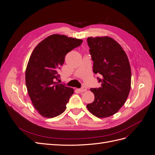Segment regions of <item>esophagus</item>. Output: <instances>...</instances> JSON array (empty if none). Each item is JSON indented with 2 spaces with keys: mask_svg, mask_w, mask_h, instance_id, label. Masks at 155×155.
<instances>
[{
  "mask_svg": "<svg viewBox=\"0 0 155 155\" xmlns=\"http://www.w3.org/2000/svg\"><path fill=\"white\" fill-rule=\"evenodd\" d=\"M87 90V88L85 87V86H83L81 88L79 89V91L81 92H85Z\"/></svg>",
  "mask_w": 155,
  "mask_h": 155,
  "instance_id": "esophagus-1",
  "label": "esophagus"
}]
</instances>
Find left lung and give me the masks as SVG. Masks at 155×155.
<instances>
[{
	"instance_id": "8db88e82",
	"label": "left lung",
	"mask_w": 155,
	"mask_h": 155,
	"mask_svg": "<svg viewBox=\"0 0 155 155\" xmlns=\"http://www.w3.org/2000/svg\"><path fill=\"white\" fill-rule=\"evenodd\" d=\"M89 51L93 61V72L101 87L91 88L94 101L87 105L97 118L116 114L126 101L130 89L131 70L127 56L121 46L109 37L87 38Z\"/></svg>"
}]
</instances>
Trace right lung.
Returning a JSON list of instances; mask_svg holds the SVG:
<instances>
[{
  "label": "right lung",
  "instance_id": "1",
  "mask_svg": "<svg viewBox=\"0 0 155 155\" xmlns=\"http://www.w3.org/2000/svg\"><path fill=\"white\" fill-rule=\"evenodd\" d=\"M83 43L81 39L54 34L39 43L31 53L26 70V85L35 109L45 118L61 114L74 89L55 82L65 55Z\"/></svg>",
  "mask_w": 155,
  "mask_h": 155
}]
</instances>
